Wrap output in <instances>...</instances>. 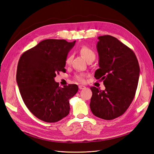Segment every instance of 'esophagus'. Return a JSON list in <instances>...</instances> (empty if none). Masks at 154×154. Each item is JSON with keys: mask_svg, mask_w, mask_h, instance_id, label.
Wrapping results in <instances>:
<instances>
[{"mask_svg": "<svg viewBox=\"0 0 154 154\" xmlns=\"http://www.w3.org/2000/svg\"><path fill=\"white\" fill-rule=\"evenodd\" d=\"M79 88L80 90H83V89L86 88V87H85L83 85H79Z\"/></svg>", "mask_w": 154, "mask_h": 154, "instance_id": "obj_1", "label": "esophagus"}]
</instances>
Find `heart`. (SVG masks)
Masks as SVG:
<instances>
[{"instance_id": "obj_1", "label": "heart", "mask_w": 154, "mask_h": 154, "mask_svg": "<svg viewBox=\"0 0 154 154\" xmlns=\"http://www.w3.org/2000/svg\"><path fill=\"white\" fill-rule=\"evenodd\" d=\"M79 53H80L81 55L87 61H88L91 59H95V54L94 51L90 48L89 47L87 46H83L81 47V48L79 49ZM72 55L68 56L66 59V64H70L71 60H72ZM86 74L84 73H79L76 74L75 75V78L80 82H83L85 81V78L86 77Z\"/></svg>"}]
</instances>
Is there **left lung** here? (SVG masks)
Wrapping results in <instances>:
<instances>
[{
  "mask_svg": "<svg viewBox=\"0 0 154 154\" xmlns=\"http://www.w3.org/2000/svg\"><path fill=\"white\" fill-rule=\"evenodd\" d=\"M97 50L99 69L94 77L103 81L104 91L91 87L90 107L92 113L104 120L123 115L129 107L139 81L140 66L136 55L115 37H98Z\"/></svg>",
  "mask_w": 154,
  "mask_h": 154,
  "instance_id": "obj_1",
  "label": "left lung"
}]
</instances>
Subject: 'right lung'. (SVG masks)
<instances>
[{"instance_id":"right-lung-1","label":"right lung","mask_w":154,"mask_h":154,"mask_svg":"<svg viewBox=\"0 0 154 154\" xmlns=\"http://www.w3.org/2000/svg\"><path fill=\"white\" fill-rule=\"evenodd\" d=\"M76 41L45 39L26 51L19 60L17 82L26 106L37 118L56 122L69 113V99L78 87L70 84L60 87L56 74L66 72V60Z\"/></svg>"}]
</instances>
